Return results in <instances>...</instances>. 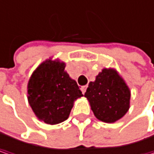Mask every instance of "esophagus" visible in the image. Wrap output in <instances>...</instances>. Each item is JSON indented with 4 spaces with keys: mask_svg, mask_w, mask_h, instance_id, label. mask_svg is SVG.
I'll list each match as a JSON object with an SVG mask.
<instances>
[{
    "mask_svg": "<svg viewBox=\"0 0 154 154\" xmlns=\"http://www.w3.org/2000/svg\"><path fill=\"white\" fill-rule=\"evenodd\" d=\"M80 90L82 91L83 93H85V91H86V85H83V86H81V87H80Z\"/></svg>",
    "mask_w": 154,
    "mask_h": 154,
    "instance_id": "1",
    "label": "esophagus"
}]
</instances>
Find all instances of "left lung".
I'll return each instance as SVG.
<instances>
[{"instance_id": "obj_1", "label": "left lung", "mask_w": 154, "mask_h": 154, "mask_svg": "<svg viewBox=\"0 0 154 154\" xmlns=\"http://www.w3.org/2000/svg\"><path fill=\"white\" fill-rule=\"evenodd\" d=\"M85 97L95 117L107 123L123 117L131 106V90L115 68H103L89 83Z\"/></svg>"}]
</instances>
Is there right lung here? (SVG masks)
<instances>
[{
    "mask_svg": "<svg viewBox=\"0 0 154 154\" xmlns=\"http://www.w3.org/2000/svg\"><path fill=\"white\" fill-rule=\"evenodd\" d=\"M65 66L60 59L50 57L36 68L27 84L29 105L36 117L47 124L67 120L75 101L83 96Z\"/></svg>",
    "mask_w": 154,
    "mask_h": 154,
    "instance_id": "add662e5",
    "label": "right lung"
}]
</instances>
